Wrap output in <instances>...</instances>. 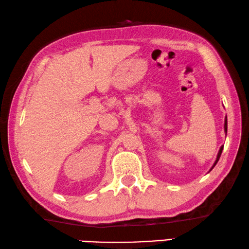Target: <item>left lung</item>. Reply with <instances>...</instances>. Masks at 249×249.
<instances>
[{"mask_svg":"<svg viewBox=\"0 0 249 249\" xmlns=\"http://www.w3.org/2000/svg\"><path fill=\"white\" fill-rule=\"evenodd\" d=\"M224 131H225V133H226V132H228V119H226V118H225V122H224ZM222 151H223V145H222V146H221V149H220V151H219V153H217V156H216V160H215V162H214V164H213V166H212V168L215 166V165H216V163H217V160H220V156H221V154H222ZM212 168H211V169H212ZM211 169H210V171H211Z\"/></svg>","mask_w":249,"mask_h":249,"instance_id":"obj_1","label":"left lung"}]
</instances>
